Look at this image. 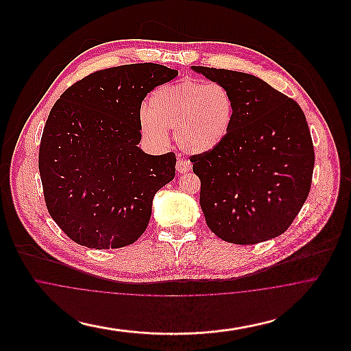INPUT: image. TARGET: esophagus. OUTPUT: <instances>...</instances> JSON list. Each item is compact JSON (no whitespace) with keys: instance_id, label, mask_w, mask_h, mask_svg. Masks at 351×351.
Instances as JSON below:
<instances>
[{"instance_id":"1","label":"esophagus","mask_w":351,"mask_h":351,"mask_svg":"<svg viewBox=\"0 0 351 351\" xmlns=\"http://www.w3.org/2000/svg\"><path fill=\"white\" fill-rule=\"evenodd\" d=\"M191 163L188 162V160H185V159H179L178 162H176V171L179 172V173H186V172H189L191 171Z\"/></svg>"}]
</instances>
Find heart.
<instances>
[{
    "mask_svg": "<svg viewBox=\"0 0 351 351\" xmlns=\"http://www.w3.org/2000/svg\"><path fill=\"white\" fill-rule=\"evenodd\" d=\"M232 93L221 84L183 80L156 88L142 109L139 129L155 146L168 142V130L184 151L195 155L216 150L226 139L234 119Z\"/></svg>",
    "mask_w": 351,
    "mask_h": 351,
    "instance_id": "b5f03b06",
    "label": "heart"
}]
</instances>
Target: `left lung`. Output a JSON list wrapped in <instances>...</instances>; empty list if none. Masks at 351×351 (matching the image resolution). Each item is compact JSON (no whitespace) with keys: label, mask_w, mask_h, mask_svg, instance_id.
Returning a JSON list of instances; mask_svg holds the SVG:
<instances>
[{"label":"left lung","mask_w":351,"mask_h":351,"mask_svg":"<svg viewBox=\"0 0 351 351\" xmlns=\"http://www.w3.org/2000/svg\"><path fill=\"white\" fill-rule=\"evenodd\" d=\"M192 71L223 85L235 106L222 145L191 159L208 228L235 245L282 235L308 197L315 167L300 106L250 73L196 66Z\"/></svg>","instance_id":"8db88e82"}]
</instances>
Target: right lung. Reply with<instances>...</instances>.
<instances>
[{"mask_svg": "<svg viewBox=\"0 0 351 351\" xmlns=\"http://www.w3.org/2000/svg\"><path fill=\"white\" fill-rule=\"evenodd\" d=\"M178 75L154 63L102 69L52 106L39 172L51 217L76 243L119 249L145 233L155 193L173 180L176 158L138 146L141 105Z\"/></svg>", "mask_w": 351, "mask_h": 351, "instance_id": "add662e5", "label": "right lung"}]
</instances>
